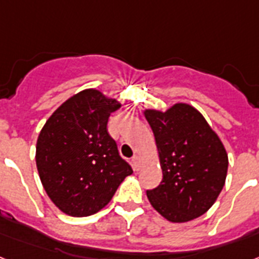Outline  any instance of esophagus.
Returning a JSON list of instances; mask_svg holds the SVG:
<instances>
[{
  "mask_svg": "<svg viewBox=\"0 0 259 259\" xmlns=\"http://www.w3.org/2000/svg\"><path fill=\"white\" fill-rule=\"evenodd\" d=\"M132 165H134L135 170L140 169V165H142V160H140V157H139L138 155H135L134 157H132Z\"/></svg>",
  "mask_w": 259,
  "mask_h": 259,
  "instance_id": "obj_1",
  "label": "esophagus"
}]
</instances>
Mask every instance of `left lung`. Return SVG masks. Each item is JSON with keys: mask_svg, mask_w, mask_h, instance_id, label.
Listing matches in <instances>:
<instances>
[{"mask_svg": "<svg viewBox=\"0 0 259 259\" xmlns=\"http://www.w3.org/2000/svg\"><path fill=\"white\" fill-rule=\"evenodd\" d=\"M155 135L163 180L147 191L153 208L170 222L197 219L221 193L228 155L219 136L196 108L175 104L166 112H144Z\"/></svg>", "mask_w": 259, "mask_h": 259, "instance_id": "8db88e82", "label": "left lung"}]
</instances>
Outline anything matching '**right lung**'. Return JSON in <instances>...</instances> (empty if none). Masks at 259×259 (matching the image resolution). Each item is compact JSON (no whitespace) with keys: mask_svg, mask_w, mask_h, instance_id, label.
<instances>
[{"mask_svg":"<svg viewBox=\"0 0 259 259\" xmlns=\"http://www.w3.org/2000/svg\"><path fill=\"white\" fill-rule=\"evenodd\" d=\"M119 107L98 90H84L66 100L38 136L40 181L66 214L86 217L103 209L132 173L107 131L108 117Z\"/></svg>","mask_w":259,"mask_h":259,"instance_id":"1","label":"right lung"}]
</instances>
